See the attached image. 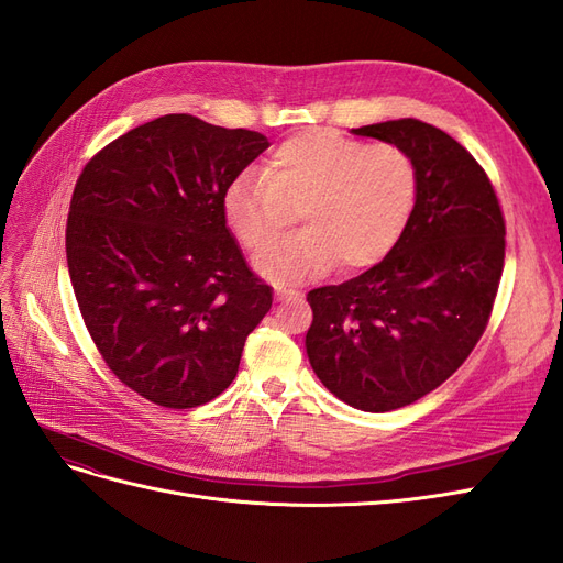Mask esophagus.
<instances>
[{"instance_id": "1", "label": "esophagus", "mask_w": 563, "mask_h": 563, "mask_svg": "<svg viewBox=\"0 0 563 563\" xmlns=\"http://www.w3.org/2000/svg\"><path fill=\"white\" fill-rule=\"evenodd\" d=\"M275 296H277V300H286L288 296H291V291H286V288H277Z\"/></svg>"}]
</instances>
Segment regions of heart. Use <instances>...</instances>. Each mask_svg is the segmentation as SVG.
Returning a JSON list of instances; mask_svg holds the SVG:
<instances>
[{"instance_id": "heart-1", "label": "heart", "mask_w": 563, "mask_h": 563, "mask_svg": "<svg viewBox=\"0 0 563 563\" xmlns=\"http://www.w3.org/2000/svg\"><path fill=\"white\" fill-rule=\"evenodd\" d=\"M418 172L406 150L314 129L282 143L263 176L244 174L225 192V220L258 258L300 214L306 230L263 255L275 284L314 279L333 265H378L413 216Z\"/></svg>"}]
</instances>
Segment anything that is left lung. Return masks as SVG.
I'll use <instances>...</instances> for the list:
<instances>
[{"mask_svg":"<svg viewBox=\"0 0 563 563\" xmlns=\"http://www.w3.org/2000/svg\"><path fill=\"white\" fill-rule=\"evenodd\" d=\"M411 155L418 197L385 258L308 294L317 378L360 411L408 406L460 368L486 329L505 263L496 190L470 152L420 119L352 129Z\"/></svg>","mask_w":563,"mask_h":563,"instance_id":"obj_1","label":"left lung"}]
</instances>
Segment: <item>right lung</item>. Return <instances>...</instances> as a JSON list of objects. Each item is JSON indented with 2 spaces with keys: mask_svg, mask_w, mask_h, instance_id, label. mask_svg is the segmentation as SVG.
Listing matches in <instances>:
<instances>
[{
  "mask_svg": "<svg viewBox=\"0 0 563 563\" xmlns=\"http://www.w3.org/2000/svg\"><path fill=\"white\" fill-rule=\"evenodd\" d=\"M269 147L258 131L164 114L84 166L67 216V269L114 376L166 408L228 389L272 308L225 220V192Z\"/></svg>",
  "mask_w": 563,
  "mask_h": 563,
  "instance_id": "right-lung-1",
  "label": "right lung"
}]
</instances>
